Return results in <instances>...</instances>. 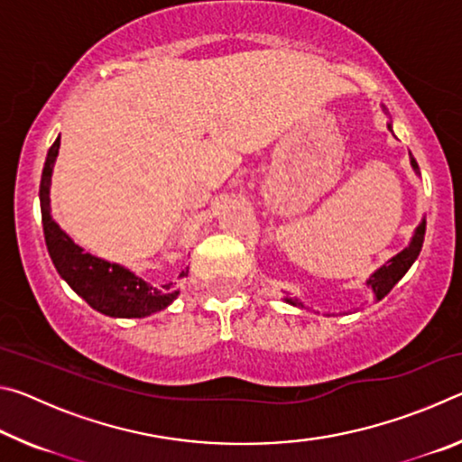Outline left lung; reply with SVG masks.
<instances>
[{
    "mask_svg": "<svg viewBox=\"0 0 462 462\" xmlns=\"http://www.w3.org/2000/svg\"><path fill=\"white\" fill-rule=\"evenodd\" d=\"M387 128L391 130V122L387 124ZM391 132H393V130H391ZM410 162H411V169L420 175V167H418L416 159L411 156V152H410ZM424 234H426V220H421V224L418 226L416 232H413L410 245L405 246L402 253H397L393 259H389L385 264H383V267L374 271L369 279H366V285L373 289L374 300H377V301L383 300V297H385L391 291V289H393L397 281H400L405 275V273H408V269L411 267L413 261L418 259L421 245H424ZM285 301L291 303V306L303 308L301 301L291 300V297H285Z\"/></svg>",
    "mask_w": 462,
    "mask_h": 462,
    "instance_id": "obj_1",
    "label": "left lung"
}]
</instances>
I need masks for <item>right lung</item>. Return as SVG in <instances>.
<instances>
[{
    "instance_id": "add662e5",
    "label": "right lung",
    "mask_w": 462,
    "mask_h": 462,
    "mask_svg": "<svg viewBox=\"0 0 462 462\" xmlns=\"http://www.w3.org/2000/svg\"><path fill=\"white\" fill-rule=\"evenodd\" d=\"M60 146V136L49 148L41 179V212L46 248L59 275L93 310L112 318H146L169 308L177 300L175 283L156 285L138 277L118 263L97 259L75 245L51 216V177ZM185 271L181 275L185 277Z\"/></svg>"
}]
</instances>
